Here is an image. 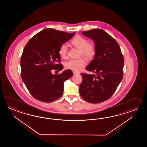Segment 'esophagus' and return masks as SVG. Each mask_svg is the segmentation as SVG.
<instances>
[{
    "mask_svg": "<svg viewBox=\"0 0 147 147\" xmlns=\"http://www.w3.org/2000/svg\"><path fill=\"white\" fill-rule=\"evenodd\" d=\"M73 74H74V75H75V74H79V73L76 72V71H73Z\"/></svg>",
    "mask_w": 147,
    "mask_h": 147,
    "instance_id": "esophagus-1",
    "label": "esophagus"
}]
</instances>
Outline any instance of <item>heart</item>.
<instances>
[{
	"label": "heart",
	"mask_w": 147,
	"mask_h": 147,
	"mask_svg": "<svg viewBox=\"0 0 147 147\" xmlns=\"http://www.w3.org/2000/svg\"><path fill=\"white\" fill-rule=\"evenodd\" d=\"M74 47L79 49V56H84L88 59L94 57L96 54V49L95 45L92 42H89L86 38L80 35H76L70 41ZM58 53L63 58H65L68 53V47L66 44H61L58 50ZM86 60L84 58H80L77 59H71L65 63L66 69L75 71H79L84 68L86 65Z\"/></svg>",
	"instance_id": "heart-1"
}]
</instances>
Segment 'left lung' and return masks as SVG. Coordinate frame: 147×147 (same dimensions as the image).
Instances as JSON below:
<instances>
[{"mask_svg": "<svg viewBox=\"0 0 147 147\" xmlns=\"http://www.w3.org/2000/svg\"><path fill=\"white\" fill-rule=\"evenodd\" d=\"M82 33L94 41L96 52L86 68L95 74H81L79 93L87 102L100 103L113 96L122 80L123 57L118 42L106 31L94 29Z\"/></svg>", "mask_w": 147, "mask_h": 147, "instance_id": "left-lung-1", "label": "left lung"}]
</instances>
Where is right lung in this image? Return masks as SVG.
<instances>
[{
	"mask_svg": "<svg viewBox=\"0 0 147 147\" xmlns=\"http://www.w3.org/2000/svg\"><path fill=\"white\" fill-rule=\"evenodd\" d=\"M76 32L69 34L54 29H45L35 34L25 46L21 57V77L29 92L37 100L51 102L63 94V83L72 77L66 70L53 75L51 70L61 71L58 50L61 44L69 40Z\"/></svg>",
	"mask_w": 147,
	"mask_h": 147,
	"instance_id": "obj_1",
	"label": "right lung"
}]
</instances>
